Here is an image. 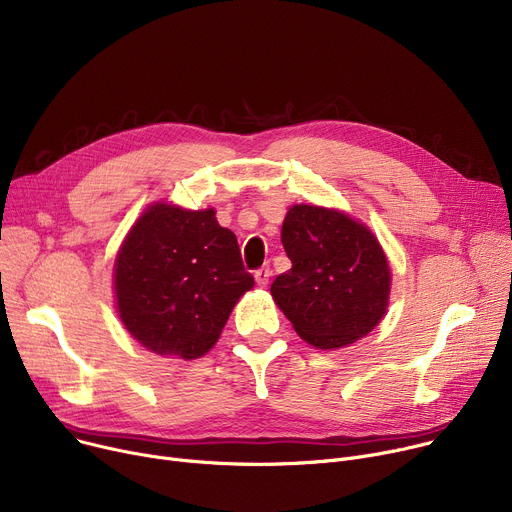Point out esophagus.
Listing matches in <instances>:
<instances>
[{"instance_id": "34e87169", "label": "esophagus", "mask_w": 512, "mask_h": 512, "mask_svg": "<svg viewBox=\"0 0 512 512\" xmlns=\"http://www.w3.org/2000/svg\"><path fill=\"white\" fill-rule=\"evenodd\" d=\"M254 277H256V283H258L260 287H266L268 281H270V277H272V270H270L268 266H262V268L256 270Z\"/></svg>"}]
</instances>
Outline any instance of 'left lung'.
Here are the masks:
<instances>
[{
  "label": "left lung",
  "instance_id": "obj_1",
  "mask_svg": "<svg viewBox=\"0 0 512 512\" xmlns=\"http://www.w3.org/2000/svg\"><path fill=\"white\" fill-rule=\"evenodd\" d=\"M281 242L293 266L270 293L305 342L342 348L381 322L391 272L371 229L334 209L293 205Z\"/></svg>",
  "mask_w": 512,
  "mask_h": 512
}]
</instances>
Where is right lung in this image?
Listing matches in <instances>:
<instances>
[{
	"instance_id": "obj_1",
	"label": "right lung",
	"mask_w": 512,
	"mask_h": 512,
	"mask_svg": "<svg viewBox=\"0 0 512 512\" xmlns=\"http://www.w3.org/2000/svg\"><path fill=\"white\" fill-rule=\"evenodd\" d=\"M254 287L238 238L215 211L151 205L114 262L125 328L155 355L199 359L213 348L233 305Z\"/></svg>"
}]
</instances>
